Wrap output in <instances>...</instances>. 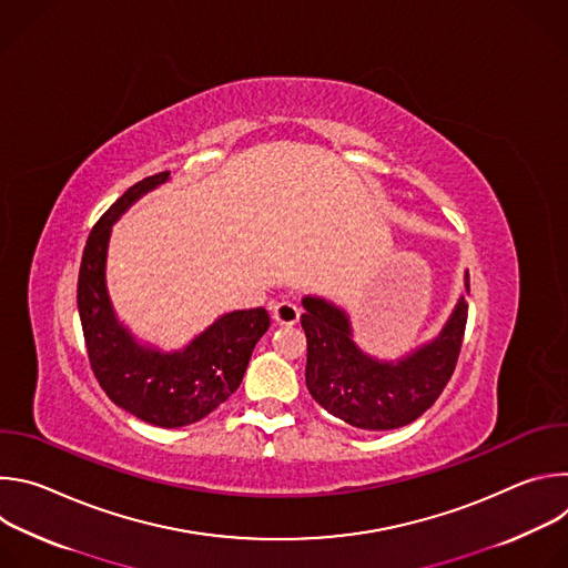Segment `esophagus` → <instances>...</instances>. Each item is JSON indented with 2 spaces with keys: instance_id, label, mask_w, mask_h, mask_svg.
<instances>
[{
  "instance_id": "34e87169",
  "label": "esophagus",
  "mask_w": 568,
  "mask_h": 568,
  "mask_svg": "<svg viewBox=\"0 0 568 568\" xmlns=\"http://www.w3.org/2000/svg\"><path fill=\"white\" fill-rule=\"evenodd\" d=\"M272 316L276 323H281V326H294L301 316V310L292 301H283L272 307Z\"/></svg>"
}]
</instances>
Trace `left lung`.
Segmentation results:
<instances>
[{
  "label": "left lung",
  "mask_w": 568,
  "mask_h": 568,
  "mask_svg": "<svg viewBox=\"0 0 568 568\" xmlns=\"http://www.w3.org/2000/svg\"><path fill=\"white\" fill-rule=\"evenodd\" d=\"M469 287V276H465ZM301 326L307 339L305 384L323 409L359 429H397L420 418L454 375L467 323L458 301L440 337L397 364L366 357L351 339L348 316L323 298L305 296Z\"/></svg>",
  "instance_id": "left-lung-1"
}]
</instances>
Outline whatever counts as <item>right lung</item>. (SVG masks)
<instances>
[{
  "mask_svg": "<svg viewBox=\"0 0 568 568\" xmlns=\"http://www.w3.org/2000/svg\"><path fill=\"white\" fill-rule=\"evenodd\" d=\"M166 180L169 171L136 182L92 226L78 272V312L90 366L105 395L143 423L173 429L202 420L231 397L270 328V314L265 307L229 312L186 351L171 355L141 348L119 326L105 290L110 231L136 197Z\"/></svg>",
  "mask_w": 568,
  "mask_h": 568,
  "instance_id": "1",
  "label": "right lung"
}]
</instances>
